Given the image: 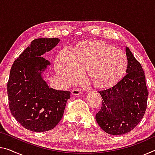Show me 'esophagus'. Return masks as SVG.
Returning a JSON list of instances; mask_svg holds the SVG:
<instances>
[{
	"label": "esophagus",
	"mask_w": 155,
	"mask_h": 155,
	"mask_svg": "<svg viewBox=\"0 0 155 155\" xmlns=\"http://www.w3.org/2000/svg\"><path fill=\"white\" fill-rule=\"evenodd\" d=\"M71 93L72 95L74 96H77V95H80L81 94V90H79V89H74L72 91Z\"/></svg>",
	"instance_id": "esophagus-1"
}]
</instances>
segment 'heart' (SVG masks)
I'll return each mask as SVG.
<instances>
[{"instance_id":"heart-1","label":"heart","mask_w":155,"mask_h":155,"mask_svg":"<svg viewBox=\"0 0 155 155\" xmlns=\"http://www.w3.org/2000/svg\"><path fill=\"white\" fill-rule=\"evenodd\" d=\"M127 59L122 51L102 41L81 44L72 52H60L56 61L58 74L68 83H73L87 72L94 85L107 87L121 78L127 68Z\"/></svg>"}]
</instances>
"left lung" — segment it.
<instances>
[{
  "label": "left lung",
  "mask_w": 155,
  "mask_h": 155,
  "mask_svg": "<svg viewBox=\"0 0 155 155\" xmlns=\"http://www.w3.org/2000/svg\"><path fill=\"white\" fill-rule=\"evenodd\" d=\"M126 55L125 75L113 87L98 91L103 101L96 120L110 135H123L134 129L146 110L148 91L142 67L128 47Z\"/></svg>",
  "instance_id": "obj_1"
}]
</instances>
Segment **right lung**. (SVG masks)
I'll return each instance as SVG.
<instances>
[{"instance_id": "add662e5", "label": "right lung", "mask_w": 155, "mask_h": 155, "mask_svg": "<svg viewBox=\"0 0 155 155\" xmlns=\"http://www.w3.org/2000/svg\"><path fill=\"white\" fill-rule=\"evenodd\" d=\"M58 38H39L31 41L13 64L7 83L9 109L27 129L50 130L64 115L70 91L50 88L42 73L51 65L41 56L54 48Z\"/></svg>"}]
</instances>
